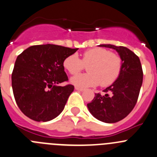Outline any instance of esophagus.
<instances>
[{
	"mask_svg": "<svg viewBox=\"0 0 157 157\" xmlns=\"http://www.w3.org/2000/svg\"><path fill=\"white\" fill-rule=\"evenodd\" d=\"M75 89L77 90H80V91H83V90H84V89L83 88H81V87H75Z\"/></svg>",
	"mask_w": 157,
	"mask_h": 157,
	"instance_id": "esophagus-1",
	"label": "esophagus"
}]
</instances>
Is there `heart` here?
<instances>
[{"instance_id": "obj_1", "label": "heart", "mask_w": 157, "mask_h": 157, "mask_svg": "<svg viewBox=\"0 0 157 157\" xmlns=\"http://www.w3.org/2000/svg\"><path fill=\"white\" fill-rule=\"evenodd\" d=\"M63 67L71 75H76L85 66L89 73L71 78V83L80 87L100 85L108 87L115 83L122 69L121 57L105 48L96 47L83 52L80 59L76 53L66 57Z\"/></svg>"}]
</instances>
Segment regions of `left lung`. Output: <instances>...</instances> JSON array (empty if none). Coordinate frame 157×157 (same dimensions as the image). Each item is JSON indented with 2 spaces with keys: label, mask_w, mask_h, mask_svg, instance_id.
I'll use <instances>...</instances> for the list:
<instances>
[{
  "label": "left lung",
  "mask_w": 157,
  "mask_h": 157,
  "mask_svg": "<svg viewBox=\"0 0 157 157\" xmlns=\"http://www.w3.org/2000/svg\"><path fill=\"white\" fill-rule=\"evenodd\" d=\"M100 46L115 49L122 60V69L116 81L104 90L105 94H95L87 108L97 119L115 123L125 118L134 108L143 83V72L138 56L128 48L110 44Z\"/></svg>",
  "instance_id": "8db88e82"
}]
</instances>
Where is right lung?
<instances>
[{"label": "right lung", "instance_id": "1", "mask_svg": "<svg viewBox=\"0 0 157 157\" xmlns=\"http://www.w3.org/2000/svg\"><path fill=\"white\" fill-rule=\"evenodd\" d=\"M78 49L46 44L30 46L17 57L11 74L13 94L22 113L36 121H48L63 112L74 86L63 65Z\"/></svg>", "mask_w": 157, "mask_h": 157}]
</instances>
